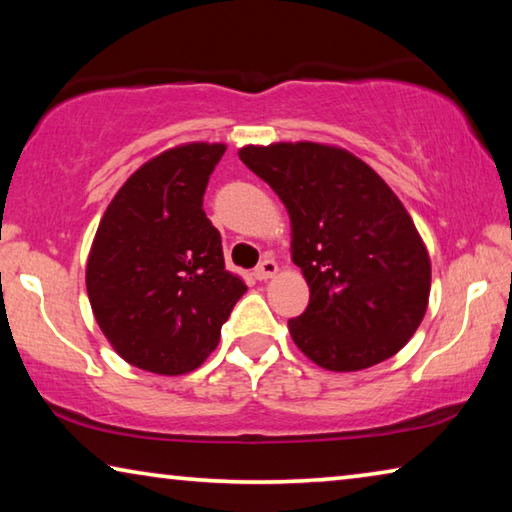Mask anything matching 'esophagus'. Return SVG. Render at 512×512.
<instances>
[{
    "instance_id": "34e87169",
    "label": "esophagus",
    "mask_w": 512,
    "mask_h": 512,
    "mask_svg": "<svg viewBox=\"0 0 512 512\" xmlns=\"http://www.w3.org/2000/svg\"><path fill=\"white\" fill-rule=\"evenodd\" d=\"M275 273H277V262H275V259H268V257L255 268V277L259 282L268 280V277H273Z\"/></svg>"
}]
</instances>
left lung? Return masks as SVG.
<instances>
[{
  "mask_svg": "<svg viewBox=\"0 0 512 512\" xmlns=\"http://www.w3.org/2000/svg\"><path fill=\"white\" fill-rule=\"evenodd\" d=\"M239 158L280 196L309 305L289 320L316 366L354 372L409 343L429 305L427 246L400 198L357 155L318 142L248 144Z\"/></svg>",
  "mask_w": 512,
  "mask_h": 512,
  "instance_id": "obj_1",
  "label": "left lung"
}]
</instances>
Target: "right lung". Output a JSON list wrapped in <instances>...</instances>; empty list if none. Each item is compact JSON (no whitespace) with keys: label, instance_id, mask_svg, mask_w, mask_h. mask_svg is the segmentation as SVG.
Here are the masks:
<instances>
[{"label":"right lung","instance_id":"add662e5","mask_svg":"<svg viewBox=\"0 0 512 512\" xmlns=\"http://www.w3.org/2000/svg\"><path fill=\"white\" fill-rule=\"evenodd\" d=\"M225 144L189 142L144 162L121 185L94 235L85 287L121 359L185 375L210 357L246 293L225 271L221 235L203 212Z\"/></svg>","mask_w":512,"mask_h":512}]
</instances>
